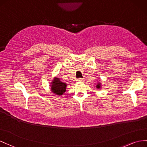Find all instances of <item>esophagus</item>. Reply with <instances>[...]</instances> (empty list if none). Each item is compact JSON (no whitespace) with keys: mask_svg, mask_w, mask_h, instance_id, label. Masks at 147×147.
I'll use <instances>...</instances> for the list:
<instances>
[{"mask_svg":"<svg viewBox=\"0 0 147 147\" xmlns=\"http://www.w3.org/2000/svg\"><path fill=\"white\" fill-rule=\"evenodd\" d=\"M77 81L78 82H84V78H78L77 79Z\"/></svg>","mask_w":147,"mask_h":147,"instance_id":"34e87169","label":"esophagus"}]
</instances>
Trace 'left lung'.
I'll return each mask as SVG.
<instances>
[{"label":"left lung","instance_id":"8db88e82","mask_svg":"<svg viewBox=\"0 0 147 147\" xmlns=\"http://www.w3.org/2000/svg\"><path fill=\"white\" fill-rule=\"evenodd\" d=\"M100 84H101V83H98L97 84V89H100Z\"/></svg>","mask_w":147,"mask_h":147}]
</instances>
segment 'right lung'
<instances>
[{"instance_id":"1","label":"right lung","mask_w":147,"mask_h":147,"mask_svg":"<svg viewBox=\"0 0 147 147\" xmlns=\"http://www.w3.org/2000/svg\"><path fill=\"white\" fill-rule=\"evenodd\" d=\"M51 90L56 95H61L63 94L65 92L66 84L65 83L62 82L59 78H55L51 83Z\"/></svg>"}]
</instances>
